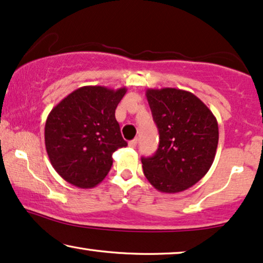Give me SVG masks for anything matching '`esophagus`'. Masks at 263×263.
Instances as JSON below:
<instances>
[{"mask_svg":"<svg viewBox=\"0 0 263 263\" xmlns=\"http://www.w3.org/2000/svg\"><path fill=\"white\" fill-rule=\"evenodd\" d=\"M137 143H138V139L135 138V139H132V141L128 142V145L131 146V148H136V146H137Z\"/></svg>","mask_w":263,"mask_h":263,"instance_id":"esophagus-1","label":"esophagus"}]
</instances>
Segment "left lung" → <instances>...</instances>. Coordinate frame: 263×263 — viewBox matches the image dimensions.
Here are the masks:
<instances>
[{
    "label": "left lung",
    "mask_w": 263,
    "mask_h": 263,
    "mask_svg": "<svg viewBox=\"0 0 263 263\" xmlns=\"http://www.w3.org/2000/svg\"><path fill=\"white\" fill-rule=\"evenodd\" d=\"M145 96L160 142L152 157H142L144 176L160 192L186 190L207 174L214 161L219 142L216 118L189 91L148 89Z\"/></svg>",
    "instance_id": "left-lung-1"
}]
</instances>
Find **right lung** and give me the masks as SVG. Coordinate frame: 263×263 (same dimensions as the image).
<instances>
[{"label": "right lung", "mask_w": 263, "mask_h": 263, "mask_svg": "<svg viewBox=\"0 0 263 263\" xmlns=\"http://www.w3.org/2000/svg\"><path fill=\"white\" fill-rule=\"evenodd\" d=\"M126 91V87H79L49 113L45 149L54 170L67 183L95 187L110 171L113 153L127 145L115 119Z\"/></svg>", "instance_id": "right-lung-1"}]
</instances>
